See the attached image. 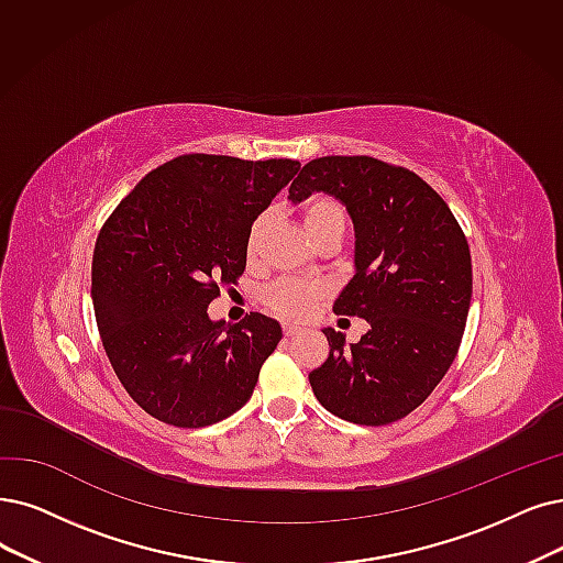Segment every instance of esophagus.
I'll use <instances>...</instances> for the list:
<instances>
[{
  "label": "esophagus",
  "mask_w": 563,
  "mask_h": 563,
  "mask_svg": "<svg viewBox=\"0 0 563 563\" xmlns=\"http://www.w3.org/2000/svg\"><path fill=\"white\" fill-rule=\"evenodd\" d=\"M302 330L298 328V325H294V323H284V334L286 336H296V334H300Z\"/></svg>",
  "instance_id": "esophagus-1"
}]
</instances>
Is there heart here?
<instances>
[{"label": "heart", "mask_w": 563, "mask_h": 563, "mask_svg": "<svg viewBox=\"0 0 563 563\" xmlns=\"http://www.w3.org/2000/svg\"><path fill=\"white\" fill-rule=\"evenodd\" d=\"M273 221V212H261L246 233V256L256 258L261 240ZM302 221L307 233L317 240L321 233L332 229H346V208L328 194L311 196L302 206ZM325 296V288L317 282H305L296 277H282L263 290V302L269 311H275L282 319L302 321L313 311Z\"/></svg>", "instance_id": "obj_1"}]
</instances>
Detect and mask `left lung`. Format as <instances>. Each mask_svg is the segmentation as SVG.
<instances>
[{
  "label": "left lung",
  "mask_w": 563,
  "mask_h": 563,
  "mask_svg": "<svg viewBox=\"0 0 563 563\" xmlns=\"http://www.w3.org/2000/svg\"><path fill=\"white\" fill-rule=\"evenodd\" d=\"M325 191L355 229V275L334 313L369 330L309 374L323 407L355 424H390L432 395L460 351L471 305V252L445 200L413 170L374 156H321L302 166L288 198Z\"/></svg>",
  "instance_id": "1"
}]
</instances>
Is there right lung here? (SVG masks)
I'll use <instances>...</instances> for the list:
<instances>
[{"mask_svg": "<svg viewBox=\"0 0 563 563\" xmlns=\"http://www.w3.org/2000/svg\"><path fill=\"white\" fill-rule=\"evenodd\" d=\"M294 159L183 154L154 168L106 219L92 302L106 355L152 418L206 427L250 401L282 325L258 311L210 321L246 265L252 221L298 173Z\"/></svg>", "mask_w": 563, "mask_h": 563, "instance_id": "right-lung-1", "label": "right lung"}]
</instances>
